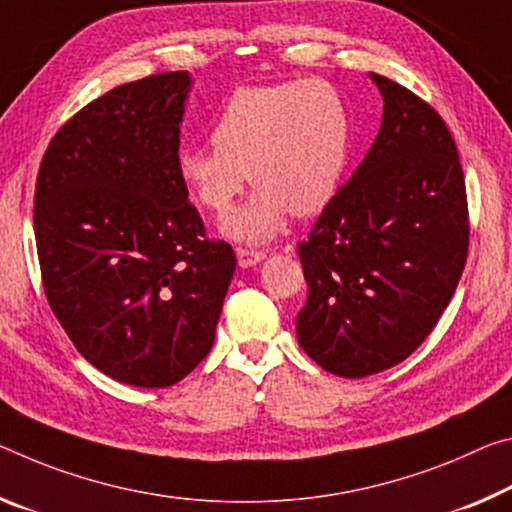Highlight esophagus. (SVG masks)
I'll list each match as a JSON object with an SVG mask.
<instances>
[{
  "label": "esophagus",
  "mask_w": 512,
  "mask_h": 512,
  "mask_svg": "<svg viewBox=\"0 0 512 512\" xmlns=\"http://www.w3.org/2000/svg\"><path fill=\"white\" fill-rule=\"evenodd\" d=\"M266 257V253H262V250H253V248H237V259H239V266H243V269H248V266H255L257 262H262V259Z\"/></svg>",
  "instance_id": "34e87169"
}]
</instances>
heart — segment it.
<instances>
[{
	"mask_svg": "<svg viewBox=\"0 0 512 512\" xmlns=\"http://www.w3.org/2000/svg\"><path fill=\"white\" fill-rule=\"evenodd\" d=\"M353 116L323 79L241 86L212 125V145H186L177 175L205 212L225 216L246 186H257L223 230L239 241H269L287 214L321 212L342 186L351 159Z\"/></svg>",
	"mask_w": 512,
	"mask_h": 512,
	"instance_id": "obj_1",
	"label": "heart"
}]
</instances>
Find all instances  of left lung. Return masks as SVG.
<instances>
[{
  "label": "left lung",
  "instance_id": "left-lung-1",
  "mask_svg": "<svg viewBox=\"0 0 512 512\" xmlns=\"http://www.w3.org/2000/svg\"><path fill=\"white\" fill-rule=\"evenodd\" d=\"M383 125L310 237L298 243L307 300L298 344L335 376L403 362L431 335L465 269V175L431 104L383 75Z\"/></svg>",
  "mask_w": 512,
  "mask_h": 512
}]
</instances>
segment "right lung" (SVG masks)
Here are the masks:
<instances>
[{"label":"right lung","mask_w":512,"mask_h":512,"mask_svg":"<svg viewBox=\"0 0 512 512\" xmlns=\"http://www.w3.org/2000/svg\"><path fill=\"white\" fill-rule=\"evenodd\" d=\"M191 77L159 72L77 111L34 196L40 278L77 351L113 380L170 387L212 351L237 257L177 175Z\"/></svg>","instance_id":"obj_1"}]
</instances>
